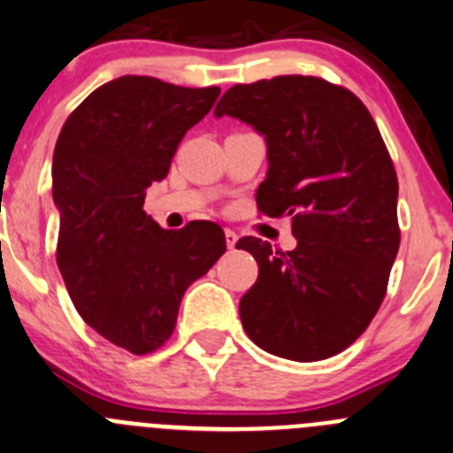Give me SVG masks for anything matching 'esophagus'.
Listing matches in <instances>:
<instances>
[{
	"label": "esophagus",
	"mask_w": 453,
	"mask_h": 453,
	"mask_svg": "<svg viewBox=\"0 0 453 453\" xmlns=\"http://www.w3.org/2000/svg\"><path fill=\"white\" fill-rule=\"evenodd\" d=\"M224 238H226V247H229V249H234L235 242H238V234H235L234 229L224 231Z\"/></svg>",
	"instance_id": "34e87169"
}]
</instances>
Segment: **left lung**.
I'll return each instance as SVG.
<instances>
[{"instance_id": "left-lung-1", "label": "left lung", "mask_w": 453, "mask_h": 453, "mask_svg": "<svg viewBox=\"0 0 453 453\" xmlns=\"http://www.w3.org/2000/svg\"><path fill=\"white\" fill-rule=\"evenodd\" d=\"M215 115L265 135L257 211L288 215L298 240L287 253L253 235L235 244L257 262L240 300L244 331L280 358H331L378 313L400 247L398 178L380 131L351 90L311 75L231 86Z\"/></svg>"}]
</instances>
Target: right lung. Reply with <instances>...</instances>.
Returning a JSON list of instances; mask_svg holds the SVG:
<instances>
[{
    "label": "right lung",
    "mask_w": 453,
    "mask_h": 453,
    "mask_svg": "<svg viewBox=\"0 0 453 453\" xmlns=\"http://www.w3.org/2000/svg\"><path fill=\"white\" fill-rule=\"evenodd\" d=\"M218 95V86L118 77L68 115L55 144L59 273L86 325L135 356L173 335L188 284L226 251L219 224L193 219L169 231L142 209Z\"/></svg>",
    "instance_id": "add662e5"
}]
</instances>
